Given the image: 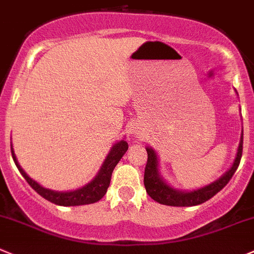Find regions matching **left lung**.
<instances>
[{
	"label": "left lung",
	"mask_w": 254,
	"mask_h": 254,
	"mask_svg": "<svg viewBox=\"0 0 254 254\" xmlns=\"http://www.w3.org/2000/svg\"><path fill=\"white\" fill-rule=\"evenodd\" d=\"M243 150V129L241 134L240 145H238L237 154H236L235 161L227 172L222 175L218 180L213 181L212 184L207 185L201 189L193 190V191H180L170 186L166 181L161 177L159 172V159L151 147H146L147 151V162L145 166L144 174V185L146 192L150 197L156 202L166 206H176V207H190V206H197L206 202L211 197L220 192L221 190L228 184L232 176L235 175L238 165H240L241 157H242Z\"/></svg>",
	"instance_id": "left-lung-1"
}]
</instances>
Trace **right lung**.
<instances>
[{
  "label": "right lung",
  "instance_id": "obj_1",
  "mask_svg": "<svg viewBox=\"0 0 254 254\" xmlns=\"http://www.w3.org/2000/svg\"><path fill=\"white\" fill-rule=\"evenodd\" d=\"M127 147L129 146H127V142L125 141V140H120V141H118L117 144L113 145V147L110 149L107 159H105L104 162H103L102 167H100L97 176H95L92 181L88 182L85 186L74 190V191H67V192L53 191V190H49V189H46V187L41 186L38 182L32 180L31 177L23 171L21 165H19L18 161H17V157L16 155H14L12 145H11V152H12V157H13L14 164H16L17 169L19 170L22 176L26 179V181L28 182L29 186H31L37 193H39L42 197L48 200L49 202L56 203V205H59V206H80V205H89V203H94L97 202V201H99L100 198H103V196L107 193V190L110 185V179H112L113 170H114V167L117 166L118 162L120 161V159L124 156Z\"/></svg>",
  "mask_w": 254,
  "mask_h": 254
}]
</instances>
